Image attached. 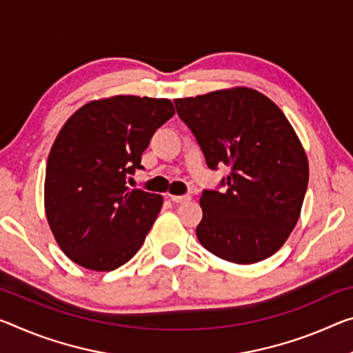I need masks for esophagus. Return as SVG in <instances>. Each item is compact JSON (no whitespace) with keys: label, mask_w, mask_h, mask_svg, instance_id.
<instances>
[{"label":"esophagus","mask_w":353,"mask_h":353,"mask_svg":"<svg viewBox=\"0 0 353 353\" xmlns=\"http://www.w3.org/2000/svg\"><path fill=\"white\" fill-rule=\"evenodd\" d=\"M170 199L172 201V203H176V204H182V203H187V201H190V196H188V194H182V196L170 194Z\"/></svg>","instance_id":"esophagus-1"}]
</instances>
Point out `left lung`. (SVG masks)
Returning a JSON list of instances; mask_svg holds the SVG:
<instances>
[{
  "label": "left lung",
  "mask_w": 353,
  "mask_h": 353,
  "mask_svg": "<svg viewBox=\"0 0 353 353\" xmlns=\"http://www.w3.org/2000/svg\"><path fill=\"white\" fill-rule=\"evenodd\" d=\"M207 166L226 165L216 190H203L201 245L221 259L253 264L283 247L303 204L310 168L283 111L250 88L176 99Z\"/></svg>",
  "instance_id": "obj_1"
}]
</instances>
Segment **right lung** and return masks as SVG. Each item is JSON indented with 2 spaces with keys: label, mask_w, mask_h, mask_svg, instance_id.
<instances>
[{
  "label": "right lung",
  "mask_w": 353,
  "mask_h": 353,
  "mask_svg": "<svg viewBox=\"0 0 353 353\" xmlns=\"http://www.w3.org/2000/svg\"><path fill=\"white\" fill-rule=\"evenodd\" d=\"M174 113L168 99L116 96L81 106L61 128L48 155L46 214L75 264L110 272L141 248L163 198L128 188L127 177L144 170L150 138Z\"/></svg>",
  "instance_id": "add662e5"
}]
</instances>
